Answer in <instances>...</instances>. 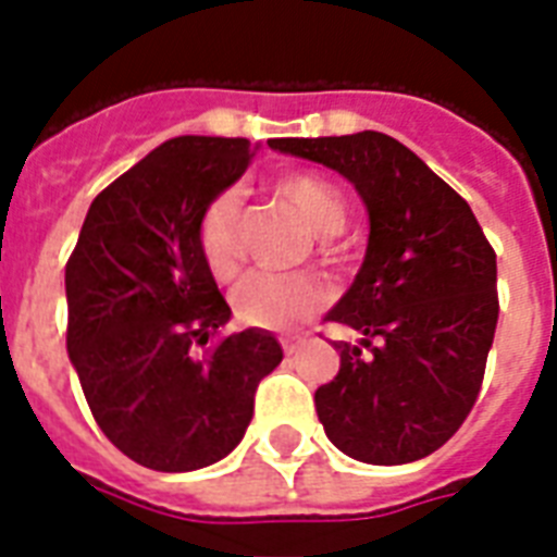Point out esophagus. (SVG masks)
Instances as JSON below:
<instances>
[{
	"mask_svg": "<svg viewBox=\"0 0 557 557\" xmlns=\"http://www.w3.org/2000/svg\"><path fill=\"white\" fill-rule=\"evenodd\" d=\"M280 344H283V352H286V356H295L297 349L304 347V338H295V335H286V338H280Z\"/></svg>",
	"mask_w": 557,
	"mask_h": 557,
	"instance_id": "obj_1",
	"label": "esophagus"
}]
</instances>
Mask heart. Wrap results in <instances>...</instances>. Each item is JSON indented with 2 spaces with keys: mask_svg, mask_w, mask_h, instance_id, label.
<instances>
[{
  "mask_svg": "<svg viewBox=\"0 0 557 557\" xmlns=\"http://www.w3.org/2000/svg\"><path fill=\"white\" fill-rule=\"evenodd\" d=\"M277 196L292 205L318 236H335L347 222V199L326 178L292 170L274 178ZM243 201L236 190H222L205 205L196 225L199 253L213 280L231 283L243 269L239 248ZM330 304V292L312 274H248L231 295L234 318L253 330H292Z\"/></svg>",
  "mask_w": 557,
  "mask_h": 557,
  "instance_id": "1",
  "label": "heart"
}]
</instances>
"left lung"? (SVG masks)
<instances>
[{
	"label": "left lung",
	"mask_w": 557,
	"mask_h": 557,
	"mask_svg": "<svg viewBox=\"0 0 557 557\" xmlns=\"http://www.w3.org/2000/svg\"><path fill=\"white\" fill-rule=\"evenodd\" d=\"M338 170L370 213L356 283L326 321L361 332L335 344L341 370L314 393L335 448L372 466L413 462L459 431L483 387L497 330V253L468 201L384 133L274 138Z\"/></svg>",
	"instance_id": "obj_1"
}]
</instances>
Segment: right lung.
Wrapping results in <instances>:
<instances>
[{"label":"right lung","mask_w":557,"mask_h":557,"mask_svg":"<svg viewBox=\"0 0 557 557\" xmlns=\"http://www.w3.org/2000/svg\"><path fill=\"white\" fill-rule=\"evenodd\" d=\"M253 159L245 138L182 135L91 201L65 262V347L95 422L152 471H196L239 445L277 338L231 318L196 243L205 205ZM214 342L201 357L196 346Z\"/></svg>","instance_id":"right-lung-1"}]
</instances>
